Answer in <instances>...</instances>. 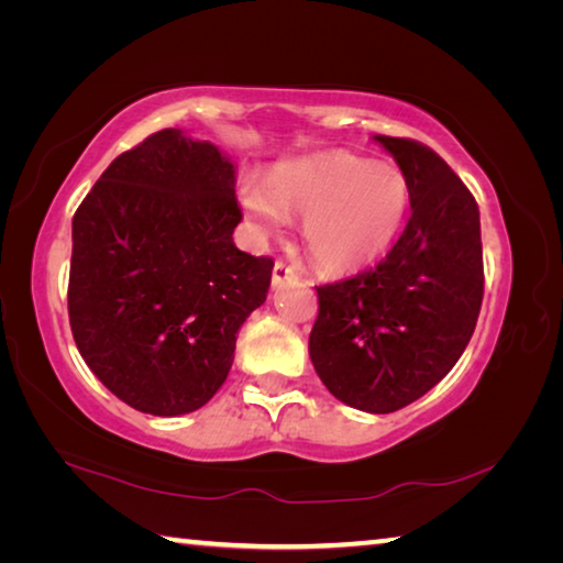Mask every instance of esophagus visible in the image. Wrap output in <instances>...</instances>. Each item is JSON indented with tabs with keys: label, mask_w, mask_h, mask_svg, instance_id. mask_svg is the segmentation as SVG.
<instances>
[{
	"label": "esophagus",
	"mask_w": 563,
	"mask_h": 563,
	"mask_svg": "<svg viewBox=\"0 0 563 563\" xmlns=\"http://www.w3.org/2000/svg\"><path fill=\"white\" fill-rule=\"evenodd\" d=\"M298 283V273H295L288 263L278 261L273 268V288H285V285Z\"/></svg>",
	"instance_id": "34e87169"
}]
</instances>
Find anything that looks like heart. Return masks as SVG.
Segmentation results:
<instances>
[{
  "label": "heart",
  "instance_id": "b5f03b06",
  "mask_svg": "<svg viewBox=\"0 0 563 563\" xmlns=\"http://www.w3.org/2000/svg\"><path fill=\"white\" fill-rule=\"evenodd\" d=\"M238 203L255 235L283 231L300 216V238L316 265L350 273L377 261L409 211V180L397 166L350 151L283 161L263 178H245Z\"/></svg>",
  "mask_w": 563,
  "mask_h": 563
}]
</instances>
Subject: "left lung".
<instances>
[{
  "label": "left lung",
  "mask_w": 563,
  "mask_h": 563,
  "mask_svg": "<svg viewBox=\"0 0 563 563\" xmlns=\"http://www.w3.org/2000/svg\"><path fill=\"white\" fill-rule=\"evenodd\" d=\"M409 180L412 216L385 261L320 285L310 360L340 402L387 415L440 383L462 357L484 295L479 208L417 141L375 136Z\"/></svg>",
  "instance_id": "1"
}]
</instances>
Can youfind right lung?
<instances>
[{
	"label": "right lung",
	"instance_id": "add662e5",
	"mask_svg": "<svg viewBox=\"0 0 563 563\" xmlns=\"http://www.w3.org/2000/svg\"><path fill=\"white\" fill-rule=\"evenodd\" d=\"M235 164L164 129L111 161L71 221L69 322L81 357L139 412H196L225 383L273 261L238 251Z\"/></svg>",
	"mask_w": 563,
	"mask_h": 563
}]
</instances>
